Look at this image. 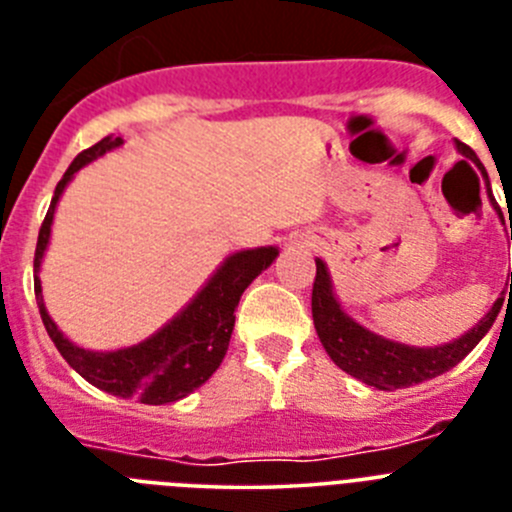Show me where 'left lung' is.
<instances>
[{
	"instance_id": "8db88e82",
	"label": "left lung",
	"mask_w": 512,
	"mask_h": 512,
	"mask_svg": "<svg viewBox=\"0 0 512 512\" xmlns=\"http://www.w3.org/2000/svg\"><path fill=\"white\" fill-rule=\"evenodd\" d=\"M456 148L467 158L477 156L461 140H456ZM315 266H318V271H315V284H312V320H315L320 343L343 372L361 379L369 387H377V390H402V387L420 384L425 379L449 372L451 366L459 364L482 341V336L492 328L497 312L503 307V297H500L485 318L479 320L467 336L456 338L454 343L436 348L405 346V343L387 341V338L361 328L359 323L348 318L336 302V297H333L325 264L318 259Z\"/></svg>"
}]
</instances>
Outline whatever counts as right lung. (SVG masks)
Segmentation results:
<instances>
[{
    "label": "right lung",
    "instance_id": "obj_1",
    "mask_svg": "<svg viewBox=\"0 0 512 512\" xmlns=\"http://www.w3.org/2000/svg\"><path fill=\"white\" fill-rule=\"evenodd\" d=\"M120 143L122 138L107 135L92 148L81 151L74 158V164L66 169L61 182L56 184L51 207L45 212L43 225H40L38 246H35V300H38L40 318H43L51 341L56 343L63 359L69 361V366H74L89 384L115 397H138L146 405H164V402L182 400L212 377V372L220 366V361L225 359V351H228L230 333H233L235 325V307L241 302V295L246 292L248 284L277 259L279 251L269 246L233 253L212 274L200 295L194 297L169 325H164L138 346L107 351V354L74 346L56 328L43 305V289H40L38 279L40 261H43L45 246L51 238L56 202L66 184L71 182V176L81 166H87L89 161L112 151Z\"/></svg>",
    "mask_w": 512,
    "mask_h": 512
}]
</instances>
